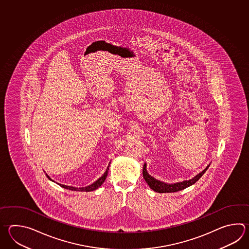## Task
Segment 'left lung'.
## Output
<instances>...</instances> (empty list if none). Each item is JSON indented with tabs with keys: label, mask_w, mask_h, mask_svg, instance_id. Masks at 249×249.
Listing matches in <instances>:
<instances>
[{
	"label": "left lung",
	"mask_w": 249,
	"mask_h": 249,
	"mask_svg": "<svg viewBox=\"0 0 249 249\" xmlns=\"http://www.w3.org/2000/svg\"><path fill=\"white\" fill-rule=\"evenodd\" d=\"M146 164L143 165V168H142V176L143 178L145 180V182L148 183V185L150 186L151 189H152L154 192L160 193H176V192H179V191H182L185 188L189 187L191 185H193V183H196L198 181L199 178H201L204 175V173L207 171L209 165H208L207 168L204 169L202 172L199 173L198 175H197L195 178H193L191 180H188V181H183L181 183H174V184H168V183H164L160 181H158L155 178L151 177L149 174H148L146 169Z\"/></svg>",
	"instance_id": "1"
}]
</instances>
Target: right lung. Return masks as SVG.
<instances>
[{
  "label": "right lung",
  "mask_w": 249,
  "mask_h": 249,
  "mask_svg": "<svg viewBox=\"0 0 249 249\" xmlns=\"http://www.w3.org/2000/svg\"><path fill=\"white\" fill-rule=\"evenodd\" d=\"M108 169L109 168H107V171L105 172V174L102 176L101 178H99V179H97V181L95 182V183H92L90 185H89V186H86V187H81V188H76V187H72V186H67V185H64V184H59L61 187L65 188V189H67V190H71V191H78V192H92V191H95V190H97V188L99 187V186H101L103 183L105 182V180L107 179V174H108ZM48 178L51 180V178L48 176V175H46Z\"/></svg>",
  "instance_id": "obj_1"
}]
</instances>
